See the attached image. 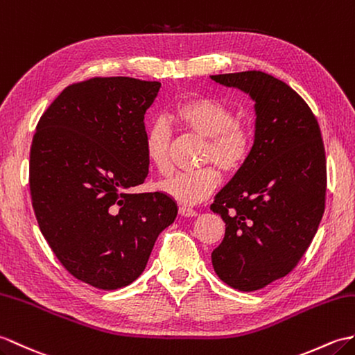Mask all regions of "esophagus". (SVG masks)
Instances as JSON below:
<instances>
[{
    "label": "esophagus",
    "mask_w": 355,
    "mask_h": 355,
    "mask_svg": "<svg viewBox=\"0 0 355 355\" xmlns=\"http://www.w3.org/2000/svg\"><path fill=\"white\" fill-rule=\"evenodd\" d=\"M178 213H180L181 216H184V218H193V216H196V210H193L191 207H186V205H181V207L178 209Z\"/></svg>",
    "instance_id": "34e87169"
}]
</instances>
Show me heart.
Segmentation results:
<instances>
[{"mask_svg":"<svg viewBox=\"0 0 355 355\" xmlns=\"http://www.w3.org/2000/svg\"><path fill=\"white\" fill-rule=\"evenodd\" d=\"M174 121L183 130L207 139L201 163H215L225 174H236L248 162L254 145L252 130L239 122L234 110L227 104L209 96L192 98L175 107ZM171 140L172 131L166 121L157 119L148 127L145 154L148 163L160 174H166L171 169ZM218 184V171L207 166L177 172L162 180L159 189L177 202L191 205L209 198Z\"/></svg>","mask_w":355,"mask_h":355,"instance_id":"1","label":"heart"}]
</instances>
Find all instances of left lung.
Segmentation results:
<instances>
[{"label":"left lung","instance_id":"1","mask_svg":"<svg viewBox=\"0 0 355 355\" xmlns=\"http://www.w3.org/2000/svg\"><path fill=\"white\" fill-rule=\"evenodd\" d=\"M210 78L255 103L250 159L210 205L225 222L213 269L233 289L252 292L289 274L318 232L327 192L324 142L310 107L284 81L261 71Z\"/></svg>","mask_w":355,"mask_h":355}]
</instances>
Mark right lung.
Wrapping results in <instances>:
<instances>
[{"label": "right lung", "mask_w": 355, "mask_h": 355, "mask_svg": "<svg viewBox=\"0 0 355 355\" xmlns=\"http://www.w3.org/2000/svg\"><path fill=\"white\" fill-rule=\"evenodd\" d=\"M160 86L130 77L71 85L33 136L30 192L40 232L64 269L96 289L133 283L177 218L168 195L127 192L148 175L144 119Z\"/></svg>", "instance_id": "right-lung-1"}]
</instances>
